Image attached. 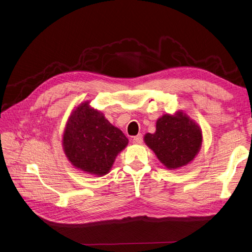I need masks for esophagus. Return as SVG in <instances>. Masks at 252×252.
Wrapping results in <instances>:
<instances>
[{"instance_id":"34e87169","label":"esophagus","mask_w":252,"mask_h":252,"mask_svg":"<svg viewBox=\"0 0 252 252\" xmlns=\"http://www.w3.org/2000/svg\"><path fill=\"white\" fill-rule=\"evenodd\" d=\"M131 141L133 144H142L143 143V135L142 134L135 135V136H133Z\"/></svg>"}]
</instances>
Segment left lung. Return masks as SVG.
<instances>
[{
  "label": "left lung",
  "instance_id": "1",
  "mask_svg": "<svg viewBox=\"0 0 252 252\" xmlns=\"http://www.w3.org/2000/svg\"><path fill=\"white\" fill-rule=\"evenodd\" d=\"M144 142L167 169H179L193 161L202 146V129L187 113L178 110L158 118L155 133H146Z\"/></svg>",
  "mask_w": 252,
  "mask_h": 252
}]
</instances>
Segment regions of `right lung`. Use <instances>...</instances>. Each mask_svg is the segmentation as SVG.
<instances>
[{
    "mask_svg": "<svg viewBox=\"0 0 252 252\" xmlns=\"http://www.w3.org/2000/svg\"><path fill=\"white\" fill-rule=\"evenodd\" d=\"M89 103L82 102L70 113L64 128L63 149L74 168L103 177L128 145V139Z\"/></svg>",
    "mask_w": 252,
    "mask_h": 252,
    "instance_id": "1",
    "label": "right lung"
}]
</instances>
